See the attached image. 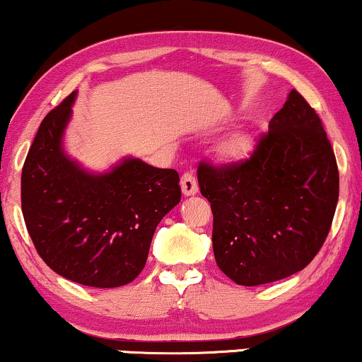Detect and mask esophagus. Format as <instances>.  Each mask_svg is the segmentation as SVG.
<instances>
[{
    "label": "esophagus",
    "instance_id": "34e87169",
    "mask_svg": "<svg viewBox=\"0 0 362 362\" xmlns=\"http://www.w3.org/2000/svg\"><path fill=\"white\" fill-rule=\"evenodd\" d=\"M180 187H182V194L185 197L189 195H195L199 192V185H197V178L192 175V173H184L180 178Z\"/></svg>",
    "mask_w": 362,
    "mask_h": 362
}]
</instances>
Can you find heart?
I'll list each match as a JSON object with an SVG mask.
<instances>
[{"mask_svg": "<svg viewBox=\"0 0 362 362\" xmlns=\"http://www.w3.org/2000/svg\"><path fill=\"white\" fill-rule=\"evenodd\" d=\"M250 150V136L247 134H234L218 145V155L226 162L242 160Z\"/></svg>", "mask_w": 362, "mask_h": 362, "instance_id": "b5f03b06", "label": "heart"}]
</instances>
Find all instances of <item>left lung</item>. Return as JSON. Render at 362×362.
I'll list each match as a JSON object with an SVG mask.
<instances>
[{
    "label": "left lung",
    "mask_w": 362,
    "mask_h": 362,
    "mask_svg": "<svg viewBox=\"0 0 362 362\" xmlns=\"http://www.w3.org/2000/svg\"><path fill=\"white\" fill-rule=\"evenodd\" d=\"M197 178L214 214L215 262L239 286L303 271L326 240L339 199L331 141L296 90L249 158L226 167L200 163Z\"/></svg>",
    "instance_id": "obj_1"
}]
</instances>
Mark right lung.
I'll return each instance as SVG.
<instances>
[{
    "label": "right lung",
    "instance_id": "obj_1",
    "mask_svg": "<svg viewBox=\"0 0 362 362\" xmlns=\"http://www.w3.org/2000/svg\"><path fill=\"white\" fill-rule=\"evenodd\" d=\"M76 91L43 118L21 172V210L40 257L58 276L120 287L144 271L155 228L180 202L178 173L125 157L85 170L63 150Z\"/></svg>",
    "mask_w": 362,
    "mask_h": 362
}]
</instances>
